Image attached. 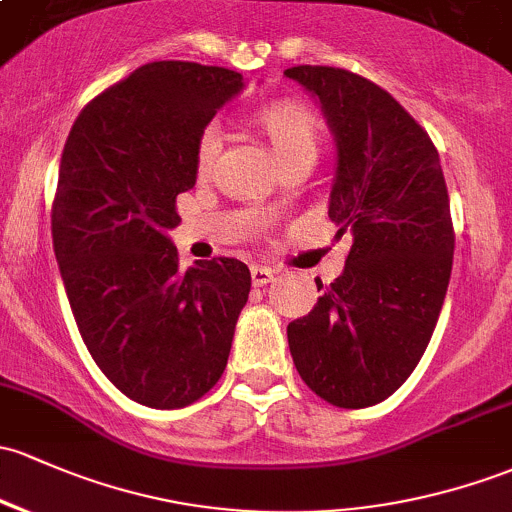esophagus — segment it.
I'll use <instances>...</instances> for the list:
<instances>
[{"mask_svg": "<svg viewBox=\"0 0 512 512\" xmlns=\"http://www.w3.org/2000/svg\"><path fill=\"white\" fill-rule=\"evenodd\" d=\"M273 280V271L266 266H254L251 268V283H254V288H263V285H268Z\"/></svg>", "mask_w": 512, "mask_h": 512, "instance_id": "1", "label": "esophagus"}]
</instances>
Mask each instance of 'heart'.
<instances>
[{
  "mask_svg": "<svg viewBox=\"0 0 512 512\" xmlns=\"http://www.w3.org/2000/svg\"><path fill=\"white\" fill-rule=\"evenodd\" d=\"M256 124L276 148L280 163H288L300 156H317L320 146V119L310 107L295 100H278L266 104L256 112ZM222 148V129L207 124L197 141V170L210 173Z\"/></svg>",
  "mask_w": 512,
  "mask_h": 512,
  "instance_id": "1",
  "label": "heart"
}]
</instances>
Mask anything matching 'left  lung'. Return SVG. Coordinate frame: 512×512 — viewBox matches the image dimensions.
Returning <instances> with one entry per match:
<instances>
[{
  "instance_id": "obj_1",
  "label": "left lung",
  "mask_w": 512,
  "mask_h": 512,
  "mask_svg": "<svg viewBox=\"0 0 512 512\" xmlns=\"http://www.w3.org/2000/svg\"><path fill=\"white\" fill-rule=\"evenodd\" d=\"M334 136L329 219L351 241L342 276L288 324L300 378L337 408L393 395L420 364L452 276L454 232L439 153L386 90L327 65L285 70Z\"/></svg>"
}]
</instances>
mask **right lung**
<instances>
[{
	"instance_id": "right-lung-1",
	"label": "right lung",
	"mask_w": 512,
	"mask_h": 512,
	"mask_svg": "<svg viewBox=\"0 0 512 512\" xmlns=\"http://www.w3.org/2000/svg\"><path fill=\"white\" fill-rule=\"evenodd\" d=\"M246 87L234 70L158 60L95 97L60 158L53 251L87 351L126 398L195 403L227 368L251 273L236 258L180 271L168 232L197 183V141Z\"/></svg>"
}]
</instances>
